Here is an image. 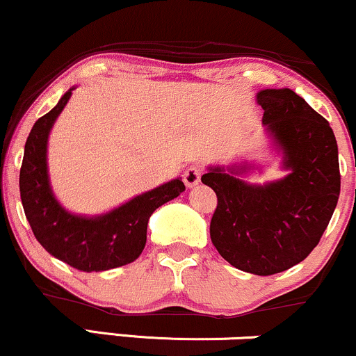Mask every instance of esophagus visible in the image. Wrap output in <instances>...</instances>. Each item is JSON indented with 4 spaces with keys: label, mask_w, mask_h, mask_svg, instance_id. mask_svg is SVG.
<instances>
[{
    "label": "esophagus",
    "mask_w": 356,
    "mask_h": 356,
    "mask_svg": "<svg viewBox=\"0 0 356 356\" xmlns=\"http://www.w3.org/2000/svg\"><path fill=\"white\" fill-rule=\"evenodd\" d=\"M182 177H184V184L187 187H194L199 184V181H201V169H199L197 165L187 167Z\"/></svg>",
    "instance_id": "obj_1"
}]
</instances>
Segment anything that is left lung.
Segmentation results:
<instances>
[{
	"mask_svg": "<svg viewBox=\"0 0 356 356\" xmlns=\"http://www.w3.org/2000/svg\"><path fill=\"white\" fill-rule=\"evenodd\" d=\"M261 123L282 150L289 174L267 184L238 175L252 165L209 167L202 184L216 193L209 235L233 267L272 275L294 267L314 250L339 197L338 145L330 123L292 89H261Z\"/></svg>",
	"mask_w": 356,
	"mask_h": 356,
	"instance_id": "obj_1",
	"label": "left lung"
}]
</instances>
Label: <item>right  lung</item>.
<instances>
[{"mask_svg": "<svg viewBox=\"0 0 356 356\" xmlns=\"http://www.w3.org/2000/svg\"><path fill=\"white\" fill-rule=\"evenodd\" d=\"M72 89L35 121L19 169V196L35 238L50 255L77 270H109L138 259L145 248L152 213L177 197L186 186L181 179H174L101 216H79L62 208L50 187L47 142Z\"/></svg>", "mask_w": 356, "mask_h": 356, "instance_id": "obj_1", "label": "right lung"}]
</instances>
